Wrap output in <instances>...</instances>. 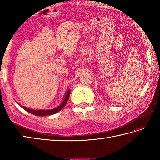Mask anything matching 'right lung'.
Returning <instances> with one entry per match:
<instances>
[{
  "instance_id": "obj_1",
  "label": "right lung",
  "mask_w": 160,
  "mask_h": 160,
  "mask_svg": "<svg viewBox=\"0 0 160 160\" xmlns=\"http://www.w3.org/2000/svg\"><path fill=\"white\" fill-rule=\"evenodd\" d=\"M70 91L71 90L69 89L67 91L66 96L64 97V99L63 102L61 103L58 107H57L55 108H53V109H50V110H34V109H32V108H29L25 107H22L24 109L27 111L29 113H32L34 115H36V116H46V115H52V114H55L58 112H59L62 108L65 106V104H67L68 99L69 98V95H70Z\"/></svg>"
}]
</instances>
